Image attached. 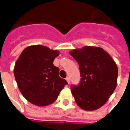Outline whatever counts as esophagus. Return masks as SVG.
Masks as SVG:
<instances>
[{"label":"esophagus","instance_id":"1","mask_svg":"<svg viewBox=\"0 0 130 130\" xmlns=\"http://www.w3.org/2000/svg\"><path fill=\"white\" fill-rule=\"evenodd\" d=\"M66 80H67V83H68L69 84H70V78H69V77H66Z\"/></svg>","mask_w":130,"mask_h":130}]
</instances>
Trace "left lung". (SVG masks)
Segmentation results:
<instances>
[{
    "instance_id": "8db88e82",
    "label": "left lung",
    "mask_w": 130,
    "mask_h": 130,
    "mask_svg": "<svg viewBox=\"0 0 130 130\" xmlns=\"http://www.w3.org/2000/svg\"><path fill=\"white\" fill-rule=\"evenodd\" d=\"M69 54L78 63L82 77L79 86H71L75 103L85 111L99 109L117 86V64L101 47L87 46L71 51Z\"/></svg>"
}]
</instances>
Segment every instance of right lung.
<instances>
[{"mask_svg": "<svg viewBox=\"0 0 130 130\" xmlns=\"http://www.w3.org/2000/svg\"><path fill=\"white\" fill-rule=\"evenodd\" d=\"M59 55L58 50L46 46L26 47L14 67V75L19 90L33 105L44 107L53 103L67 84L59 77V69L53 61Z\"/></svg>", "mask_w": 130, "mask_h": 130, "instance_id": "add662e5", "label": "right lung"}]
</instances>
